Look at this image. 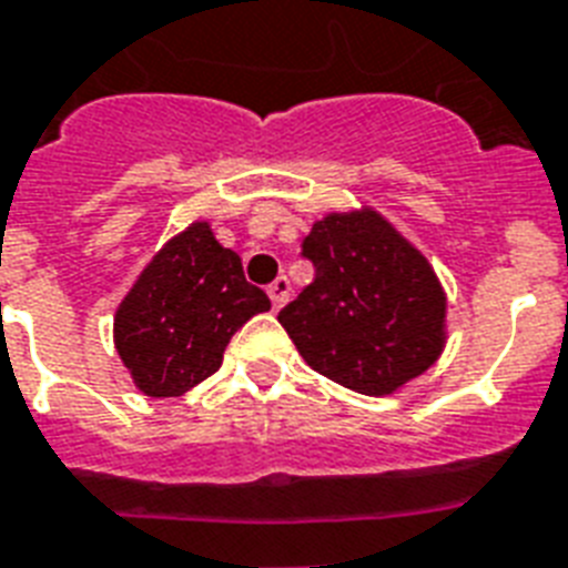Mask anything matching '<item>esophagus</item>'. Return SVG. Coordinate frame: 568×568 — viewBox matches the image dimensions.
<instances>
[{"instance_id":"obj_1","label":"esophagus","mask_w":568,"mask_h":568,"mask_svg":"<svg viewBox=\"0 0 568 568\" xmlns=\"http://www.w3.org/2000/svg\"><path fill=\"white\" fill-rule=\"evenodd\" d=\"M266 293H270V298H272V307L278 311V307L287 305V298H290V281L284 278V275H281V278L272 281L270 290H266Z\"/></svg>"}]
</instances>
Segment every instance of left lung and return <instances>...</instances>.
Listing matches in <instances>:
<instances>
[{
	"mask_svg": "<svg viewBox=\"0 0 568 568\" xmlns=\"http://www.w3.org/2000/svg\"><path fill=\"white\" fill-rule=\"evenodd\" d=\"M316 278L278 314L307 367L388 397L447 344V293L433 263L373 206L334 210L305 236Z\"/></svg>",
	"mask_w": 568,
	"mask_h": 568,
	"instance_id": "left-lung-1",
	"label": "left lung"
}]
</instances>
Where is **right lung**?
I'll list each match as a JSON object with an SVG mask.
<instances>
[{
  "label": "right lung",
  "mask_w": 568,
  "mask_h": 568,
  "mask_svg": "<svg viewBox=\"0 0 568 568\" xmlns=\"http://www.w3.org/2000/svg\"><path fill=\"white\" fill-rule=\"evenodd\" d=\"M263 311L270 296L245 281L240 254L195 219L139 272L118 305L112 337L144 397H180L222 367L236 328Z\"/></svg>",
  "instance_id": "1"
}]
</instances>
